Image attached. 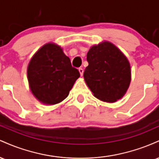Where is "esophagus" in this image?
Returning a JSON list of instances; mask_svg holds the SVG:
<instances>
[{
	"label": "esophagus",
	"instance_id": "obj_1",
	"mask_svg": "<svg viewBox=\"0 0 159 159\" xmlns=\"http://www.w3.org/2000/svg\"><path fill=\"white\" fill-rule=\"evenodd\" d=\"M78 71H79V72H80V74H81V76L83 75V74H84V69H82V68H79V69H78Z\"/></svg>",
	"mask_w": 159,
	"mask_h": 159
}]
</instances>
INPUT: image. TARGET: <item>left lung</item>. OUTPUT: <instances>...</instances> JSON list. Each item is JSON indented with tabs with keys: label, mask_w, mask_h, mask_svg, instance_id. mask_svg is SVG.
I'll return each instance as SVG.
<instances>
[{
	"label": "left lung",
	"mask_w": 159,
	"mask_h": 159,
	"mask_svg": "<svg viewBox=\"0 0 159 159\" xmlns=\"http://www.w3.org/2000/svg\"><path fill=\"white\" fill-rule=\"evenodd\" d=\"M87 61L84 78L95 97L106 102L123 97L130 84L131 67L119 48L103 42L91 47Z\"/></svg>",
	"instance_id": "left-lung-1"
}]
</instances>
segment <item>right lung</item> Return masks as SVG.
Instances as JSON below:
<instances>
[{"mask_svg":"<svg viewBox=\"0 0 159 159\" xmlns=\"http://www.w3.org/2000/svg\"><path fill=\"white\" fill-rule=\"evenodd\" d=\"M80 77L69 58L59 45L48 43L33 56L27 67V78L34 96L45 105H55L68 96Z\"/></svg>","mask_w":159,"mask_h":159,"instance_id":"1","label":"right lung"}]
</instances>
